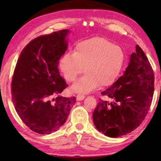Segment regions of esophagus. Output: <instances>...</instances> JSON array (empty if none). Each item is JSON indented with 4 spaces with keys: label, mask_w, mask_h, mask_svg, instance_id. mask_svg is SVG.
Masks as SVG:
<instances>
[{
    "label": "esophagus",
    "mask_w": 161,
    "mask_h": 161,
    "mask_svg": "<svg viewBox=\"0 0 161 161\" xmlns=\"http://www.w3.org/2000/svg\"><path fill=\"white\" fill-rule=\"evenodd\" d=\"M84 98H85V96H84V95H83V94H77V99L78 100V101H81V100H83Z\"/></svg>",
    "instance_id": "esophagus-1"
}]
</instances>
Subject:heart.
Instances as JSON below:
<instances>
[{
  "mask_svg": "<svg viewBox=\"0 0 161 161\" xmlns=\"http://www.w3.org/2000/svg\"><path fill=\"white\" fill-rule=\"evenodd\" d=\"M125 62V53L119 46L103 37L84 40L76 46L74 53H67L59 62V68L67 81H74L79 75L86 73L73 84L72 89L88 93L101 86L114 82Z\"/></svg>",
  "mask_w": 161,
  "mask_h": 161,
  "instance_id": "b5f03b06",
  "label": "heart"
}]
</instances>
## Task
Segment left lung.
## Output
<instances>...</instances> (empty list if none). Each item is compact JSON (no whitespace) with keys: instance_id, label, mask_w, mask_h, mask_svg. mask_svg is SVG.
Instances as JSON below:
<instances>
[{"instance_id":"obj_1","label":"left lung","mask_w":161,"mask_h":161,"mask_svg":"<svg viewBox=\"0 0 161 161\" xmlns=\"http://www.w3.org/2000/svg\"><path fill=\"white\" fill-rule=\"evenodd\" d=\"M123 76L102 92L93 112L97 129L117 138L140 126L148 114L154 92V75L146 54L139 46L130 55Z\"/></svg>"}]
</instances>
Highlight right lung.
Returning <instances> with one entry per match:
<instances>
[{"mask_svg": "<svg viewBox=\"0 0 161 161\" xmlns=\"http://www.w3.org/2000/svg\"><path fill=\"white\" fill-rule=\"evenodd\" d=\"M69 30L32 40L18 59L13 76V104L22 121L40 134H50L66 121L76 98L60 96L67 86L58 68L68 47Z\"/></svg>", "mask_w": 161, "mask_h": 161, "instance_id": "right-lung-1", "label": "right lung"}]
</instances>
